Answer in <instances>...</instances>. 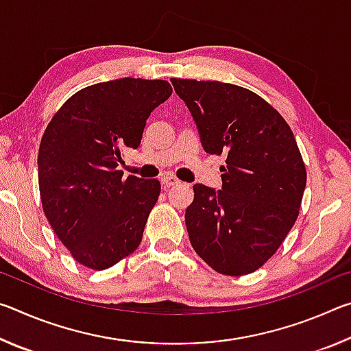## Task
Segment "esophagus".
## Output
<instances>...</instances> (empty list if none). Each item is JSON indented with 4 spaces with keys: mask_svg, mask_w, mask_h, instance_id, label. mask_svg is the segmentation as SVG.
<instances>
[{
    "mask_svg": "<svg viewBox=\"0 0 351 351\" xmlns=\"http://www.w3.org/2000/svg\"><path fill=\"white\" fill-rule=\"evenodd\" d=\"M161 184H162V186H164L165 189H169V187L180 186L181 181L178 180V178L173 176V175H164V176L161 178Z\"/></svg>",
    "mask_w": 351,
    "mask_h": 351,
    "instance_id": "34e87169",
    "label": "esophagus"
}]
</instances>
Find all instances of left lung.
<instances>
[{
    "mask_svg": "<svg viewBox=\"0 0 351 351\" xmlns=\"http://www.w3.org/2000/svg\"><path fill=\"white\" fill-rule=\"evenodd\" d=\"M197 122L207 153L226 154L223 189L195 184L186 210L192 246L212 269L246 276L277 252L293 228L306 169L274 106L232 83L171 79Z\"/></svg>",
    "mask_w": 351,
    "mask_h": 351,
    "instance_id": "1",
    "label": "left lung"
}]
</instances>
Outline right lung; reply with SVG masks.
Returning <instances> with one entry per match:
<instances>
[{
	"mask_svg": "<svg viewBox=\"0 0 351 351\" xmlns=\"http://www.w3.org/2000/svg\"><path fill=\"white\" fill-rule=\"evenodd\" d=\"M171 96L167 80L119 79L73 94L38 148V186L52 230L75 261L104 271L141 245L161 184L117 170L138 148L150 112Z\"/></svg>",
	"mask_w": 351,
	"mask_h": 351,
	"instance_id": "add662e5",
	"label": "right lung"
}]
</instances>
